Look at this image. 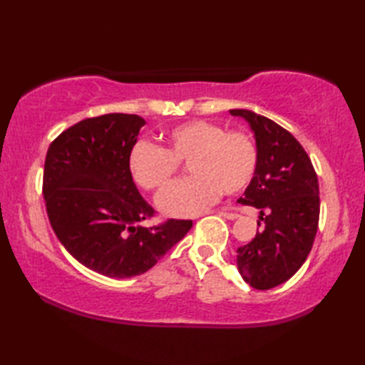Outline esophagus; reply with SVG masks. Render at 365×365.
<instances>
[{"label": "esophagus", "mask_w": 365, "mask_h": 365, "mask_svg": "<svg viewBox=\"0 0 365 365\" xmlns=\"http://www.w3.org/2000/svg\"><path fill=\"white\" fill-rule=\"evenodd\" d=\"M219 214L222 215V217H225V219H230V220H235V219H238V214H237V212H228V211H219Z\"/></svg>", "instance_id": "obj_1"}]
</instances>
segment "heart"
I'll list each match as a JSON object with an SVG mask.
<instances>
[{
    "label": "heart",
    "instance_id": "heart-1",
    "mask_svg": "<svg viewBox=\"0 0 365 365\" xmlns=\"http://www.w3.org/2000/svg\"><path fill=\"white\" fill-rule=\"evenodd\" d=\"M164 146L138 141L128 153L132 180L146 191H159L187 160L190 177L165 188L158 197L159 211L172 217L200 214L220 191L238 193L251 183L257 169V146L248 133L228 130L209 120H188L163 137Z\"/></svg>",
    "mask_w": 365,
    "mask_h": 365
}]
</instances>
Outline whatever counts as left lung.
Returning a JSON list of instances; mask_svg holds the SVG:
<instances>
[{
    "label": "left lung",
    "mask_w": 365,
    "mask_h": 365,
    "mask_svg": "<svg viewBox=\"0 0 365 365\" xmlns=\"http://www.w3.org/2000/svg\"><path fill=\"white\" fill-rule=\"evenodd\" d=\"M230 114L250 123L259 154L256 174L238 202L257 207L264 222L237 250V265L252 288L270 289L292 279L311 252L320 214L317 174L304 148L279 123L248 109Z\"/></svg>",
    "instance_id": "1"
}]
</instances>
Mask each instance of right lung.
Returning a JSON list of instances; mask_svg holds the SVG:
<instances>
[{
  "label": "right lung",
  "mask_w": 365,
  "mask_h": 365,
  "mask_svg": "<svg viewBox=\"0 0 365 365\" xmlns=\"http://www.w3.org/2000/svg\"><path fill=\"white\" fill-rule=\"evenodd\" d=\"M145 119L104 114L80 120L48 148L43 196L54 233L85 267L110 279L150 270L193 225L169 219L143 227L154 209L128 172V153Z\"/></svg>",
  "instance_id": "add662e5"
}]
</instances>
